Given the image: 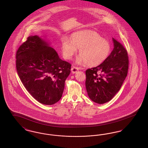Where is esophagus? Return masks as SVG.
<instances>
[{
	"instance_id": "34e87169",
	"label": "esophagus",
	"mask_w": 148,
	"mask_h": 148,
	"mask_svg": "<svg viewBox=\"0 0 148 148\" xmlns=\"http://www.w3.org/2000/svg\"><path fill=\"white\" fill-rule=\"evenodd\" d=\"M78 69H79V68H78L77 67L75 66H73L71 67V72H72L73 74L77 73V71H78Z\"/></svg>"
}]
</instances>
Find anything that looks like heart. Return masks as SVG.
Listing matches in <instances>:
<instances>
[{"label":"heart","mask_w":148,"mask_h":148,"mask_svg":"<svg viewBox=\"0 0 148 148\" xmlns=\"http://www.w3.org/2000/svg\"><path fill=\"white\" fill-rule=\"evenodd\" d=\"M79 49L80 56L77 63H86L95 66L103 63L110 52L109 42L101 38L97 32L85 30L73 33L71 40L64 37L62 39L60 50L64 58L70 60Z\"/></svg>","instance_id":"obj_1"}]
</instances>
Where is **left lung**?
<instances>
[{"instance_id":"left-lung-1","label":"left lung","mask_w":148,"mask_h":148,"mask_svg":"<svg viewBox=\"0 0 148 148\" xmlns=\"http://www.w3.org/2000/svg\"><path fill=\"white\" fill-rule=\"evenodd\" d=\"M114 49L106 60L85 71V86L94 102L104 104L111 100L127 77L129 58L124 47L113 38Z\"/></svg>"}]
</instances>
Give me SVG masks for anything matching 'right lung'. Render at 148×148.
<instances>
[{
    "label": "right lung",
    "instance_id": "1",
    "mask_svg": "<svg viewBox=\"0 0 148 148\" xmlns=\"http://www.w3.org/2000/svg\"><path fill=\"white\" fill-rule=\"evenodd\" d=\"M71 66L37 35L29 36L16 51V68L23 84L45 105H53L61 99Z\"/></svg>",
    "mask_w": 148,
    "mask_h": 148
}]
</instances>
